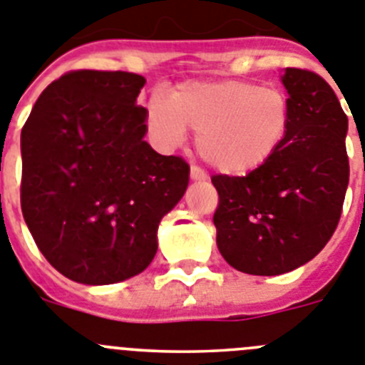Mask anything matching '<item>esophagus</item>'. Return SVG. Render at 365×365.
Listing matches in <instances>:
<instances>
[{
  "instance_id": "esophagus-1",
  "label": "esophagus",
  "mask_w": 365,
  "mask_h": 365,
  "mask_svg": "<svg viewBox=\"0 0 365 365\" xmlns=\"http://www.w3.org/2000/svg\"><path fill=\"white\" fill-rule=\"evenodd\" d=\"M190 180H195V182H205L207 175L203 173L202 169H200V167L192 165L190 167Z\"/></svg>"
}]
</instances>
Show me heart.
Wrapping results in <instances>:
<instances>
[{
    "label": "heart",
    "instance_id": "heart-1",
    "mask_svg": "<svg viewBox=\"0 0 365 365\" xmlns=\"http://www.w3.org/2000/svg\"><path fill=\"white\" fill-rule=\"evenodd\" d=\"M147 123L163 149L198 133L196 145L212 169L244 176L260 169L284 145L291 127V103L284 91L252 81H185L167 100L154 93Z\"/></svg>",
    "mask_w": 365,
    "mask_h": 365
}]
</instances>
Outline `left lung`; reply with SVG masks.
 Returning a JSON list of instances; mask_svg holds the SVG:
<instances>
[{"mask_svg":"<svg viewBox=\"0 0 365 365\" xmlns=\"http://www.w3.org/2000/svg\"><path fill=\"white\" fill-rule=\"evenodd\" d=\"M291 127L277 154L245 176H212L216 245L229 265L277 277L313 260L342 215L349 183L347 116L324 78L285 68Z\"/></svg>","mask_w":365,"mask_h":365,"instance_id":"obj_1","label":"left lung"}]
</instances>
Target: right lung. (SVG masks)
<instances>
[{
    "label": "right lung",
    "mask_w": 365,
    "mask_h": 365,
    "mask_svg": "<svg viewBox=\"0 0 365 365\" xmlns=\"http://www.w3.org/2000/svg\"><path fill=\"white\" fill-rule=\"evenodd\" d=\"M143 85L133 72H67L21 129L23 218L48 264L78 284L145 271L160 222L189 185V165L143 140Z\"/></svg>",
    "instance_id": "add662e5"
}]
</instances>
